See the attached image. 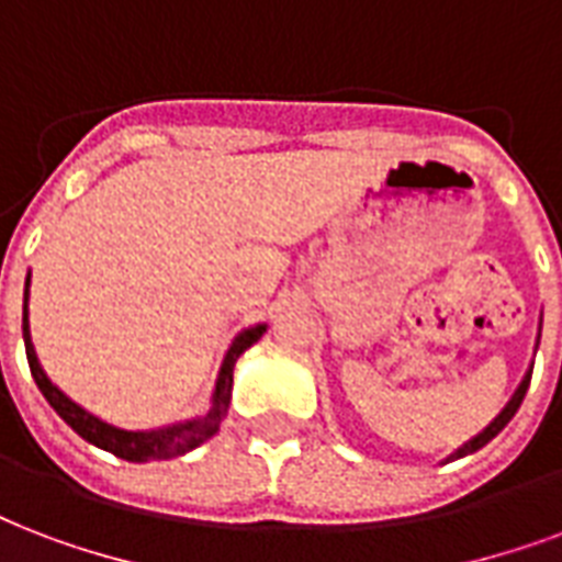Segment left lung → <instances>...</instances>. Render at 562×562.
I'll list each match as a JSON object with an SVG mask.
<instances>
[{"label":"left lung","mask_w":562,"mask_h":562,"mask_svg":"<svg viewBox=\"0 0 562 562\" xmlns=\"http://www.w3.org/2000/svg\"><path fill=\"white\" fill-rule=\"evenodd\" d=\"M530 374H533V368H530L528 374H525V380H521V385H519V389H516V395L509 397V404L504 406V409H501L498 418H495V422H492L490 427H486V430H483V434H477V436H474V439H471V442L462 445L460 451H453L451 457H448V460H460V457H465V453L481 451L483 445L492 442V439H495V436H498L501 430H504V427H507L509 418H513V415H516V409H519L521 401H525V392H528V385H530Z\"/></svg>","instance_id":"8db88e82"}]
</instances>
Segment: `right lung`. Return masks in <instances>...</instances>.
I'll return each mask as SVG.
<instances>
[{
	"mask_svg": "<svg viewBox=\"0 0 562 562\" xmlns=\"http://www.w3.org/2000/svg\"><path fill=\"white\" fill-rule=\"evenodd\" d=\"M29 280H25V294H23V341H25V359H29V368H32V376L37 389L43 392V397L49 401L55 413L61 415L64 422L70 424L72 430L85 439V442L97 445L102 451L114 453L120 460L128 462H147V460H173V457H182V453L194 451L196 445H203L205 439H212L217 434V427L224 422V415L229 413V397H233V368L238 362L244 350L256 345L265 333V324H256V327L244 329L241 336L235 338L233 348L226 350L224 366H221V374H217V385H214V397L209 413L203 418H194V422L173 424V427H165V430H120V427H111V424L100 422L97 415H91L88 409H81L79 404H72L70 397L64 395L58 385H53V380L43 374L41 362L34 357L32 336H29Z\"/></svg>",
	"mask_w": 562,
	"mask_h": 562,
	"instance_id": "1",
	"label": "right lung"
}]
</instances>
